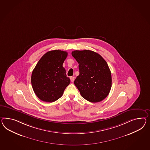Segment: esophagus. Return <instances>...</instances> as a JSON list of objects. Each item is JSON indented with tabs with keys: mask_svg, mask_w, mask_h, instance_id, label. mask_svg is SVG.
<instances>
[{
	"mask_svg": "<svg viewBox=\"0 0 150 150\" xmlns=\"http://www.w3.org/2000/svg\"><path fill=\"white\" fill-rule=\"evenodd\" d=\"M74 79H75L74 77H70V79H71V81L72 82H73V81H74Z\"/></svg>",
	"mask_w": 150,
	"mask_h": 150,
	"instance_id": "obj_1",
	"label": "esophagus"
}]
</instances>
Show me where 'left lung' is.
Segmentation results:
<instances>
[{
	"label": "left lung",
	"mask_w": 150,
	"mask_h": 150,
	"mask_svg": "<svg viewBox=\"0 0 150 150\" xmlns=\"http://www.w3.org/2000/svg\"><path fill=\"white\" fill-rule=\"evenodd\" d=\"M72 55L79 64V75L74 83L81 96L92 103L103 100L111 88V72L107 62L92 50H74Z\"/></svg>",
	"instance_id": "obj_1"
}]
</instances>
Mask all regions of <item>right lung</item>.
Listing matches in <instances>:
<instances>
[{
	"label": "right lung",
	"instance_id": "obj_1",
	"mask_svg": "<svg viewBox=\"0 0 150 150\" xmlns=\"http://www.w3.org/2000/svg\"><path fill=\"white\" fill-rule=\"evenodd\" d=\"M67 53L61 50L49 51L40 59L33 69L31 81L36 95L46 102L60 98L70 79L66 76L62 64Z\"/></svg>",
	"mask_w": 150,
	"mask_h": 150
}]
</instances>
